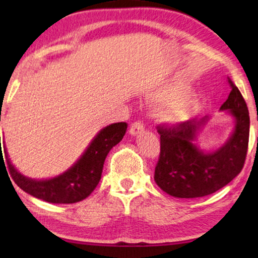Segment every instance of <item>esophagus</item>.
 Wrapping results in <instances>:
<instances>
[{
    "mask_svg": "<svg viewBox=\"0 0 258 258\" xmlns=\"http://www.w3.org/2000/svg\"><path fill=\"white\" fill-rule=\"evenodd\" d=\"M144 130V126H143V123L141 122H134L132 126H130V135L132 136H139L141 133H143Z\"/></svg>",
    "mask_w": 258,
    "mask_h": 258,
    "instance_id": "obj_1",
    "label": "esophagus"
}]
</instances>
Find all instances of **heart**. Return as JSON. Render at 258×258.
Segmentation results:
<instances>
[{"label": "heart", "mask_w": 258, "mask_h": 258, "mask_svg": "<svg viewBox=\"0 0 258 258\" xmlns=\"http://www.w3.org/2000/svg\"><path fill=\"white\" fill-rule=\"evenodd\" d=\"M188 94L185 88L179 86L165 87L148 94L150 100L162 102L157 108L158 122L167 125H177L192 117L199 110V103L191 98H182Z\"/></svg>", "instance_id": "obj_1"}]
</instances>
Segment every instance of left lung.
<instances>
[{
	"label": "left lung",
	"instance_id": "left-lung-1",
	"mask_svg": "<svg viewBox=\"0 0 258 258\" xmlns=\"http://www.w3.org/2000/svg\"><path fill=\"white\" fill-rule=\"evenodd\" d=\"M229 83L231 91L220 110L234 118V129L223 146L210 151L197 146V139L210 119L208 116L175 126H157L161 154L154 178L170 196L196 199L210 195L241 172L248 151L250 118L238 88L230 80Z\"/></svg>",
	"mask_w": 258,
	"mask_h": 258
}]
</instances>
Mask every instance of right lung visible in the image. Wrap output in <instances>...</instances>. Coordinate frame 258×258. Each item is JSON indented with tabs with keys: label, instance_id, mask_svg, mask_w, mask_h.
Wrapping results in <instances>:
<instances>
[{
	"label": "right lung",
	"instance_id": "right-lung-1",
	"mask_svg": "<svg viewBox=\"0 0 258 258\" xmlns=\"http://www.w3.org/2000/svg\"><path fill=\"white\" fill-rule=\"evenodd\" d=\"M126 128L128 124L125 122L112 123L104 126L68 170L51 178L34 179L27 177L10 162L6 146L3 147V153L12 177L23 191L49 203H76L87 199L96 188L101 179L105 157L112 147L121 142ZM1 162H5L2 149Z\"/></svg>",
	"mask_w": 258,
	"mask_h": 258
}]
</instances>
